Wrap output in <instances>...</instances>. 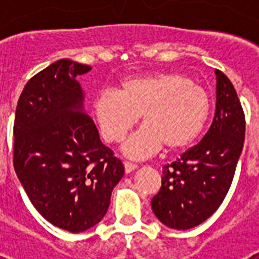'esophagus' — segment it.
I'll return each mask as SVG.
<instances>
[{"label": "esophagus", "mask_w": 259, "mask_h": 259, "mask_svg": "<svg viewBox=\"0 0 259 259\" xmlns=\"http://www.w3.org/2000/svg\"><path fill=\"white\" fill-rule=\"evenodd\" d=\"M123 166H125V172L126 173H130V172H133V170L137 169V165H136V164H133V162L126 161L125 164H123Z\"/></svg>", "instance_id": "esophagus-1"}]
</instances>
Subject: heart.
<instances>
[{"label": "heart", "instance_id": "heart-1", "mask_svg": "<svg viewBox=\"0 0 259 259\" xmlns=\"http://www.w3.org/2000/svg\"><path fill=\"white\" fill-rule=\"evenodd\" d=\"M211 111L207 91L189 76L160 72L122 83L121 91L102 90L94 101V113L107 142H118L138 122L145 123L122 145L126 157L142 160L166 150L189 146L204 129Z\"/></svg>", "mask_w": 259, "mask_h": 259}]
</instances>
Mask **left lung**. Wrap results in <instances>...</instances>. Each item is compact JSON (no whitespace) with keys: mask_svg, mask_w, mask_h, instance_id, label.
<instances>
[{"mask_svg":"<svg viewBox=\"0 0 259 259\" xmlns=\"http://www.w3.org/2000/svg\"><path fill=\"white\" fill-rule=\"evenodd\" d=\"M217 75V109L211 127L197 145L164 166L152 209L166 227L188 230L212 215L233 183L245 142V114L233 83Z\"/></svg>","mask_w":259,"mask_h":259,"instance_id":"obj_1","label":"left lung"}]
</instances>
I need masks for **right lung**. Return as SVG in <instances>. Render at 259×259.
Masks as SVG:
<instances>
[{
    "instance_id": "right-lung-1",
    "label": "right lung",
    "mask_w": 259,
    "mask_h": 259,
    "mask_svg": "<svg viewBox=\"0 0 259 259\" xmlns=\"http://www.w3.org/2000/svg\"><path fill=\"white\" fill-rule=\"evenodd\" d=\"M91 67L62 59L34 75L18 99L13 165L42 218L82 233L103 219L125 168L84 111L76 76Z\"/></svg>"
}]
</instances>
